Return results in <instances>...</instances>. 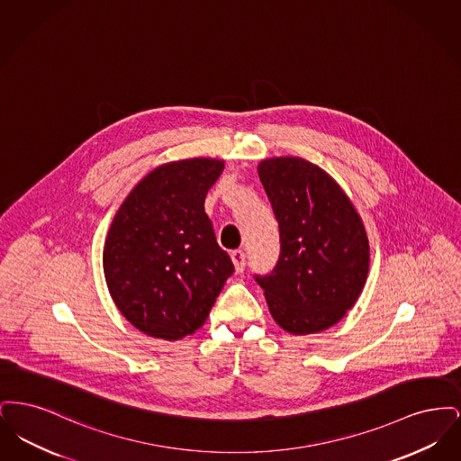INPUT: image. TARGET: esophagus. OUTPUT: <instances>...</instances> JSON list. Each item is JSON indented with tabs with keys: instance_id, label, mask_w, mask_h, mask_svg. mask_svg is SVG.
Instances as JSON below:
<instances>
[{
	"instance_id": "1",
	"label": "esophagus",
	"mask_w": 461,
	"mask_h": 461,
	"mask_svg": "<svg viewBox=\"0 0 461 461\" xmlns=\"http://www.w3.org/2000/svg\"><path fill=\"white\" fill-rule=\"evenodd\" d=\"M231 261L235 264V269H237V273H241L243 269H245V252L241 250V249H237V250H233L231 252Z\"/></svg>"
}]
</instances>
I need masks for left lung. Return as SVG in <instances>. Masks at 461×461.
Wrapping results in <instances>:
<instances>
[{
	"mask_svg": "<svg viewBox=\"0 0 461 461\" xmlns=\"http://www.w3.org/2000/svg\"><path fill=\"white\" fill-rule=\"evenodd\" d=\"M259 177L280 230L273 271L254 275L282 329H330L366 282L370 245L351 200L323 169L299 157L266 158Z\"/></svg>",
	"mask_w": 461,
	"mask_h": 461,
	"instance_id": "left-lung-1",
	"label": "left lung"
}]
</instances>
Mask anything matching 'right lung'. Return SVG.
I'll use <instances>...</instances> for the list:
<instances>
[{
	"label": "right lung",
	"mask_w": 461,
	"mask_h": 461,
	"mask_svg": "<svg viewBox=\"0 0 461 461\" xmlns=\"http://www.w3.org/2000/svg\"><path fill=\"white\" fill-rule=\"evenodd\" d=\"M218 158L169 162L119 207L104 249L110 295L132 327L179 340L200 329L235 266L203 211Z\"/></svg>",
	"instance_id": "obj_1"
}]
</instances>
